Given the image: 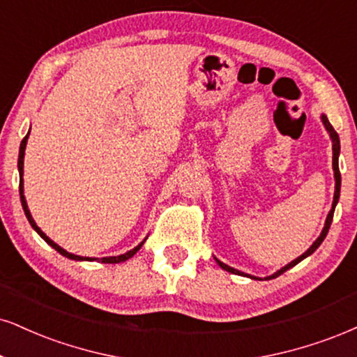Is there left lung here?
Instances as JSON below:
<instances>
[{
	"label": "left lung",
	"mask_w": 357,
	"mask_h": 357,
	"mask_svg": "<svg viewBox=\"0 0 357 357\" xmlns=\"http://www.w3.org/2000/svg\"><path fill=\"white\" fill-rule=\"evenodd\" d=\"M323 124H324V127H326V130L329 132V135H331V139H333V169H334V178H336V190H334L333 208H331V212H329V215H328L326 223H324V228H323V231H321L319 238L316 240L314 243L310 246V248H307V252L303 253L300 258L293 259V261L289 263V265H286L284 268H281V270H280V271H276L275 275L268 276L266 280L276 278V276L283 275V273H284L286 270H289V268H293L294 265H298V263H300L301 259H305L306 257H310L311 253H314V252H316V248H318V246H319L321 243H323V240L326 238V235H328V231H329V227H331L333 215H334V208H336L337 200H340V190H341V172H340V165H337V157H340V135H337V132L334 130V127H333L331 124H329V121H328V117H326V116H323ZM217 263H218L220 266L223 268V270H225V271H230V273H233V275H245V273H241V271H238V270H235V268H231V266L225 265V263H222V261H220V259H217ZM252 278H253V276H252ZM255 280H257V278H255Z\"/></svg>",
	"instance_id": "obj_1"
}]
</instances>
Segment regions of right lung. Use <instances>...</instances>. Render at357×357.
<instances>
[{"instance_id": "add662e5", "label": "right lung", "mask_w": 357, "mask_h": 357, "mask_svg": "<svg viewBox=\"0 0 357 357\" xmlns=\"http://www.w3.org/2000/svg\"><path fill=\"white\" fill-rule=\"evenodd\" d=\"M28 135H29V132H28ZM28 135H26V137H24L23 140H21L20 157H17V169H20V195H21V205H23V210H24V213H26V218H28V222L31 223V227H33L34 230L38 231V235L41 236V238H43L44 241H46L47 245H51L52 248L56 250V252H59L61 255H63V257H68V258H71V259H77V261H84V259H92V258H86V257H77V255H73V253H68V252H66V250L61 248L59 245H56L54 241H52L51 238H47L46 233H43L41 228H39V227L36 225V223H34L33 217H31V213H29V210H28V204H26L24 195H23V160H24V149H26V142H28ZM142 243H144V241H142ZM142 243H140L139 246H135V248H134V250H130V252H127V253H124V255H121V257H109V258H102V259H100V261H102V263H122V261H126V259L132 258V257H134L135 253L139 252L140 246H142Z\"/></svg>"}]
</instances>
